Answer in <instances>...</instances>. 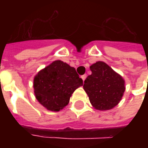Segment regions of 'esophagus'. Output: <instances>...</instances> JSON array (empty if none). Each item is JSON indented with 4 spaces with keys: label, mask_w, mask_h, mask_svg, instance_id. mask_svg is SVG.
I'll list each match as a JSON object with an SVG mask.
<instances>
[{
    "label": "esophagus",
    "mask_w": 148,
    "mask_h": 148,
    "mask_svg": "<svg viewBox=\"0 0 148 148\" xmlns=\"http://www.w3.org/2000/svg\"><path fill=\"white\" fill-rule=\"evenodd\" d=\"M86 77H87V75H86V74H84V75L81 76V78H82V80H83L84 81V80L86 79Z\"/></svg>",
    "instance_id": "34e87169"
}]
</instances>
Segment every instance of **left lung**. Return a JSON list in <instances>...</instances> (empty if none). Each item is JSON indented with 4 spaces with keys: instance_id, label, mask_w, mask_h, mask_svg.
Here are the masks:
<instances>
[{
    "instance_id": "left-lung-1",
    "label": "left lung",
    "mask_w": 148,
    "mask_h": 148,
    "mask_svg": "<svg viewBox=\"0 0 148 148\" xmlns=\"http://www.w3.org/2000/svg\"><path fill=\"white\" fill-rule=\"evenodd\" d=\"M91 74L84 81V89L91 105L98 110H110L117 106L125 90V81L103 61L90 67Z\"/></svg>"
}]
</instances>
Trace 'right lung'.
Segmentation results:
<instances>
[{
  "label": "right lung",
  "instance_id": "add662e5",
  "mask_svg": "<svg viewBox=\"0 0 148 148\" xmlns=\"http://www.w3.org/2000/svg\"><path fill=\"white\" fill-rule=\"evenodd\" d=\"M82 85L83 81L75 68L60 60L40 70L34 78L36 99L51 111L64 109L74 90Z\"/></svg>",
  "mask_w": 148,
  "mask_h": 148
}]
</instances>
